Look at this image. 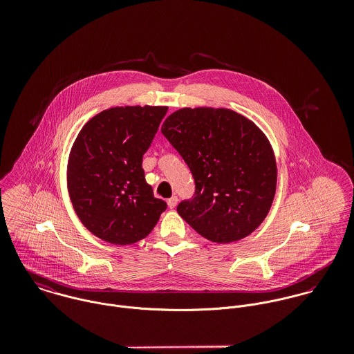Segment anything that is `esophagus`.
Wrapping results in <instances>:
<instances>
[{"mask_svg": "<svg viewBox=\"0 0 354 354\" xmlns=\"http://www.w3.org/2000/svg\"><path fill=\"white\" fill-rule=\"evenodd\" d=\"M177 203H178V198H177V196H171L170 199H167V205H169V208H174V207L177 205Z\"/></svg>", "mask_w": 354, "mask_h": 354, "instance_id": "esophagus-1", "label": "esophagus"}]
</instances>
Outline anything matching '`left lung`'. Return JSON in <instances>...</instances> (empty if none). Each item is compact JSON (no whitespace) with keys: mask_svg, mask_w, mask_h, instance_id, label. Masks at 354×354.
Masks as SVG:
<instances>
[{"mask_svg":"<svg viewBox=\"0 0 354 354\" xmlns=\"http://www.w3.org/2000/svg\"><path fill=\"white\" fill-rule=\"evenodd\" d=\"M160 132L195 180L194 196L177 205L187 223L219 244L259 227L274 201L277 165L251 120L229 109L184 107L165 120Z\"/></svg>","mask_w":354,"mask_h":354,"instance_id":"8db88e82","label":"left lung"}]
</instances>
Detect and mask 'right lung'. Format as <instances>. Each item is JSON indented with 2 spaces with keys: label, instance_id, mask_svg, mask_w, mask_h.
Instances as JSON below:
<instances>
[{
  "label": "right lung",
  "instance_id": "obj_1",
  "mask_svg": "<svg viewBox=\"0 0 354 354\" xmlns=\"http://www.w3.org/2000/svg\"><path fill=\"white\" fill-rule=\"evenodd\" d=\"M166 106L103 110L80 131L68 162V191L82 223L103 241L128 245L150 234L167 208L146 183L143 155Z\"/></svg>",
  "mask_w": 354,
  "mask_h": 354
}]
</instances>
